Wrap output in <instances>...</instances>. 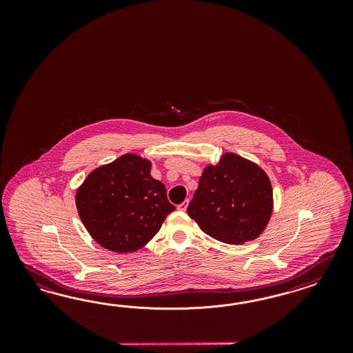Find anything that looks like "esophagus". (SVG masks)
<instances>
[{
    "mask_svg": "<svg viewBox=\"0 0 353 353\" xmlns=\"http://www.w3.org/2000/svg\"><path fill=\"white\" fill-rule=\"evenodd\" d=\"M188 205H189V199H186V201H183L181 204H179V205H177V210L183 212V211H186Z\"/></svg>",
    "mask_w": 353,
    "mask_h": 353,
    "instance_id": "34e87169",
    "label": "esophagus"
}]
</instances>
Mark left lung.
Masks as SVG:
<instances>
[{
	"mask_svg": "<svg viewBox=\"0 0 353 353\" xmlns=\"http://www.w3.org/2000/svg\"><path fill=\"white\" fill-rule=\"evenodd\" d=\"M273 212V188L256 163L225 152L207 164L188 207L205 234L228 245H242L264 232Z\"/></svg>",
	"mask_w": 353,
	"mask_h": 353,
	"instance_id": "8db88e82",
	"label": "left lung"
}]
</instances>
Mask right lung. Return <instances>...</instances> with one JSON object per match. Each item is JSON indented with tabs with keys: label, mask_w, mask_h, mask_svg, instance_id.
Segmentation results:
<instances>
[{
	"label": "right lung",
	"mask_w": 353,
	"mask_h": 353,
	"mask_svg": "<svg viewBox=\"0 0 353 353\" xmlns=\"http://www.w3.org/2000/svg\"><path fill=\"white\" fill-rule=\"evenodd\" d=\"M151 161L124 154L86 176L76 192L77 212L99 246L128 254L146 246L176 208Z\"/></svg>",
	"instance_id": "right-lung-1"
}]
</instances>
